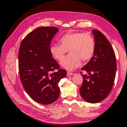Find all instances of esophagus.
<instances>
[{
	"mask_svg": "<svg viewBox=\"0 0 127 127\" xmlns=\"http://www.w3.org/2000/svg\"><path fill=\"white\" fill-rule=\"evenodd\" d=\"M73 74V73L72 72H70V71L67 72V75L68 76H70V75H72Z\"/></svg>",
	"mask_w": 127,
	"mask_h": 127,
	"instance_id": "esophagus-1",
	"label": "esophagus"
}]
</instances>
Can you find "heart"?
<instances>
[{
	"mask_svg": "<svg viewBox=\"0 0 127 127\" xmlns=\"http://www.w3.org/2000/svg\"><path fill=\"white\" fill-rule=\"evenodd\" d=\"M61 44H53L50 52L55 59L62 61L70 50V54L61 62V65L68 70H73L80 65L83 61H88L93 56L95 41L88 33L68 32L60 39Z\"/></svg>",
	"mask_w": 127,
	"mask_h": 127,
	"instance_id": "1",
	"label": "heart"
}]
</instances>
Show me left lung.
<instances>
[{
    "label": "left lung",
    "instance_id": "left-lung-1",
    "mask_svg": "<svg viewBox=\"0 0 127 127\" xmlns=\"http://www.w3.org/2000/svg\"><path fill=\"white\" fill-rule=\"evenodd\" d=\"M95 41L94 56L81 68L87 75H83L80 88L82 97L91 103L101 101L108 95L114 83L116 72V56L112 45L104 34L93 30ZM83 74L82 72H80Z\"/></svg>",
    "mask_w": 127,
    "mask_h": 127
}]
</instances>
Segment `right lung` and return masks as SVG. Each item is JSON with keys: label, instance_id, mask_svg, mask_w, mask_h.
Returning <instances> with one entry per match:
<instances>
[{"label": "right lung", "instance_id": "right-lung-1", "mask_svg": "<svg viewBox=\"0 0 127 127\" xmlns=\"http://www.w3.org/2000/svg\"><path fill=\"white\" fill-rule=\"evenodd\" d=\"M55 27H41L30 32L20 43L19 72L24 90L34 101L50 104L60 95L59 83L67 75L52 58L50 43L56 32Z\"/></svg>", "mask_w": 127, "mask_h": 127}]
</instances>
